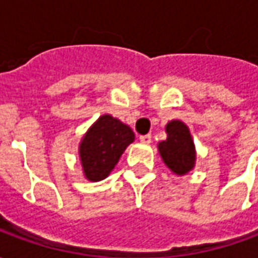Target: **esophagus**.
Here are the masks:
<instances>
[{
    "mask_svg": "<svg viewBox=\"0 0 258 258\" xmlns=\"http://www.w3.org/2000/svg\"><path fill=\"white\" fill-rule=\"evenodd\" d=\"M140 141L142 144H151L152 141V135L148 134V135H141L140 137Z\"/></svg>",
    "mask_w": 258,
    "mask_h": 258,
    "instance_id": "34e87169",
    "label": "esophagus"
}]
</instances>
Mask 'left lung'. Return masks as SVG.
Segmentation results:
<instances>
[{
  "label": "left lung",
  "mask_w": 258,
  "mask_h": 258,
  "mask_svg": "<svg viewBox=\"0 0 258 258\" xmlns=\"http://www.w3.org/2000/svg\"><path fill=\"white\" fill-rule=\"evenodd\" d=\"M167 140L159 142L157 149L163 162L174 174L185 175L195 167L196 153L194 140L186 124L171 120L166 125Z\"/></svg>",
  "instance_id": "obj_1"
}]
</instances>
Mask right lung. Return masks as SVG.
I'll use <instances>...</instances> for the list:
<instances>
[{
    "instance_id": "1",
    "label": "right lung",
    "mask_w": 258,
    "mask_h": 258,
    "mask_svg": "<svg viewBox=\"0 0 258 258\" xmlns=\"http://www.w3.org/2000/svg\"><path fill=\"white\" fill-rule=\"evenodd\" d=\"M134 138L128 125L110 114L101 116L80 142V160L85 178L92 182L106 178Z\"/></svg>"
}]
</instances>
